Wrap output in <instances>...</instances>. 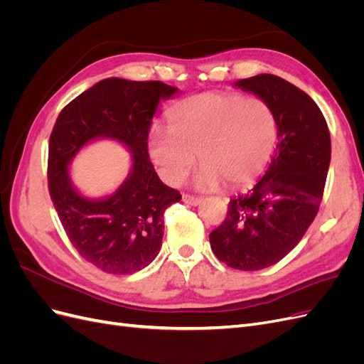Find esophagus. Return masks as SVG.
<instances>
[{"mask_svg":"<svg viewBox=\"0 0 364 364\" xmlns=\"http://www.w3.org/2000/svg\"><path fill=\"white\" fill-rule=\"evenodd\" d=\"M182 202H183V203H186V205L196 206V205H199V203L202 202V199H199V197L190 196V194H182Z\"/></svg>","mask_w":364,"mask_h":364,"instance_id":"obj_1","label":"esophagus"}]
</instances>
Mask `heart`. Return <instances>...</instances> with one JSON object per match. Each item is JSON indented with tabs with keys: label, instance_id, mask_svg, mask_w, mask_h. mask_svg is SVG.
I'll return each instance as SVG.
<instances>
[{
	"label": "heart",
	"instance_id": "heart-1",
	"mask_svg": "<svg viewBox=\"0 0 364 364\" xmlns=\"http://www.w3.org/2000/svg\"><path fill=\"white\" fill-rule=\"evenodd\" d=\"M278 142V119L259 97L240 92H203L181 102L168 115V127H151L147 147L151 161L170 185H179L199 155L197 183L220 182L238 190L259 178Z\"/></svg>",
	"mask_w": 364,
	"mask_h": 364
}]
</instances>
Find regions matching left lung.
Instances as JSON below:
<instances>
[{"instance_id": "left-lung-1", "label": "left lung", "mask_w": 364, "mask_h": 364, "mask_svg": "<svg viewBox=\"0 0 364 364\" xmlns=\"http://www.w3.org/2000/svg\"><path fill=\"white\" fill-rule=\"evenodd\" d=\"M266 100L278 119V144L262 179L229 200L223 223L209 234L226 266L255 272L281 261L317 215L331 161L326 119L313 98L273 74L237 82Z\"/></svg>"}]
</instances>
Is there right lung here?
I'll list each match as a JSON object with an SVG mask.
<instances>
[{
	"instance_id": "add662e5",
	"label": "right lung",
	"mask_w": 364,
	"mask_h": 364,
	"mask_svg": "<svg viewBox=\"0 0 364 364\" xmlns=\"http://www.w3.org/2000/svg\"><path fill=\"white\" fill-rule=\"evenodd\" d=\"M178 90L159 80L106 79L65 106L48 146V191L60 223L79 255L111 274H130L158 257L164 213L179 202L149 158L147 136L164 98ZM107 136L134 153L132 171L107 200L91 201L73 188L68 164L86 141Z\"/></svg>"
}]
</instances>
